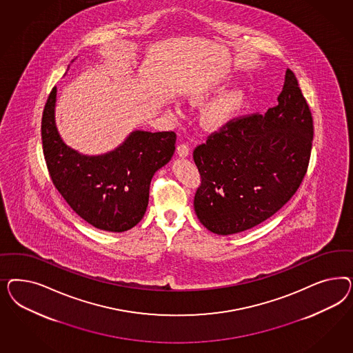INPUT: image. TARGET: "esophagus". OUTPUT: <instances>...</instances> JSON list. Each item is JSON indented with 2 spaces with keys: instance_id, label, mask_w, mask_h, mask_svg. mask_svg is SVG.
I'll return each mask as SVG.
<instances>
[{
  "instance_id": "esophagus-1",
  "label": "esophagus",
  "mask_w": 353,
  "mask_h": 353,
  "mask_svg": "<svg viewBox=\"0 0 353 353\" xmlns=\"http://www.w3.org/2000/svg\"><path fill=\"white\" fill-rule=\"evenodd\" d=\"M177 154L180 155V157H188L189 154H190V148H189V145L188 143H180L179 146H177Z\"/></svg>"
}]
</instances>
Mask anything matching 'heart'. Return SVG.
Instances as JSON below:
<instances>
[{
  "label": "heart",
  "mask_w": 353,
  "mask_h": 353,
  "mask_svg": "<svg viewBox=\"0 0 353 353\" xmlns=\"http://www.w3.org/2000/svg\"><path fill=\"white\" fill-rule=\"evenodd\" d=\"M221 90V86L198 90L190 96V102L192 105H201L205 102L211 94L220 93ZM246 103L247 97L242 90L226 93L224 96L217 98L214 103L207 108L203 117L204 125L208 129L223 128L242 112V110L246 107Z\"/></svg>",
  "instance_id": "b5f03b06"
}]
</instances>
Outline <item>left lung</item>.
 <instances>
[{"instance_id":"8db88e82","label":"left lung","mask_w":353,"mask_h":353,"mask_svg":"<svg viewBox=\"0 0 353 353\" xmlns=\"http://www.w3.org/2000/svg\"><path fill=\"white\" fill-rule=\"evenodd\" d=\"M313 141L310 106L291 70L277 106L235 118L198 145L201 174L194 196L199 221L214 234L245 232L265 221L299 189Z\"/></svg>"}]
</instances>
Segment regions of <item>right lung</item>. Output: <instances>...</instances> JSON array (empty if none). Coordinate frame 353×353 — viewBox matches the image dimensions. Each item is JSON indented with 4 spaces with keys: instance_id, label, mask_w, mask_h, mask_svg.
Returning <instances> with one entry per match:
<instances>
[{
    "instance_id": "add662e5",
    "label": "right lung",
    "mask_w": 353,
    "mask_h": 353,
    "mask_svg": "<svg viewBox=\"0 0 353 353\" xmlns=\"http://www.w3.org/2000/svg\"><path fill=\"white\" fill-rule=\"evenodd\" d=\"M55 99L54 86L41 120L43 157L54 186L76 214L97 229L129 230L146 212L151 179L171 161L176 133L136 130L118 149L86 157L65 146L59 137Z\"/></svg>"
}]
</instances>
